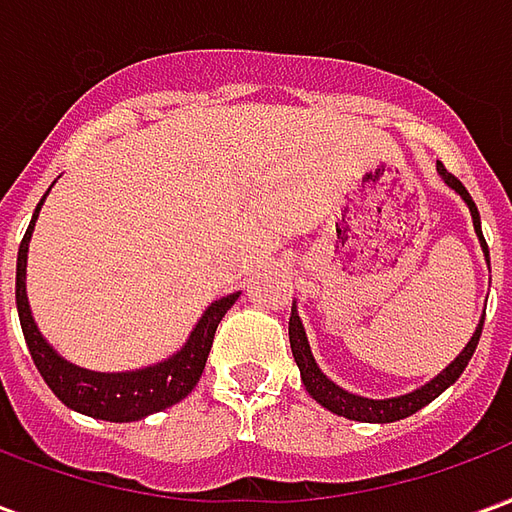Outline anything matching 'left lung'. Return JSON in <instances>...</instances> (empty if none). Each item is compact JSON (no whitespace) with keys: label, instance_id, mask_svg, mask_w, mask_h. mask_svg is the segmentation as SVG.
Returning a JSON list of instances; mask_svg holds the SVG:
<instances>
[{"label":"left lung","instance_id":"left-lung-1","mask_svg":"<svg viewBox=\"0 0 512 512\" xmlns=\"http://www.w3.org/2000/svg\"><path fill=\"white\" fill-rule=\"evenodd\" d=\"M439 169V175L444 178V183L455 189L461 194V200L469 205V211H472V222H474V233L480 238V246H483L485 252V263L491 266V257H488V244H485L483 238V227H480V213H477V205L474 200L469 197V191L463 186L461 180L450 175L444 164H436ZM483 323H485V315L480 318L477 323V329H474L472 340L466 343L461 354L455 356V362L450 367H444L439 376L428 381L425 386H419L414 392H408V395H400V397H386V400H370V397H362V395H351V392H345L343 386H337L332 378H326L321 373V367L315 362V356L310 351V343H307V334H304V326H301V318L296 307L290 312V326H288V334H290V351H293V359H296V365L301 370V381L307 386V392H310L323 408H329L332 414L337 417H345V419H356V422H397V419H406L411 414H417L419 408L428 406L430 400H436V397L447 389L450 384H455L461 373L466 370L469 365V359H472L474 348L480 343V334H483Z\"/></svg>","mask_w":512,"mask_h":512}]
</instances>
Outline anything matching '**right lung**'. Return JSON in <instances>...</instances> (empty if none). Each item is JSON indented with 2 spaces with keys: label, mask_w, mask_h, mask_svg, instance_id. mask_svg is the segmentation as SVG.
<instances>
[{
  "label": "right lung",
  "mask_w": 512,
  "mask_h": 512,
  "mask_svg": "<svg viewBox=\"0 0 512 512\" xmlns=\"http://www.w3.org/2000/svg\"><path fill=\"white\" fill-rule=\"evenodd\" d=\"M43 200H46V194H43ZM43 200L38 202V208L32 213L24 241L18 246L16 263L18 321H21V332L27 340L32 362L38 367L43 381L68 408L87 414V417L106 419V422H134V419H142L147 414H156L161 408L175 406L200 381L208 354H211L216 326L241 293H230L224 299L213 301L211 307L202 312V318L194 326V332L189 334L186 345L178 354H172L158 365L128 370V373H95V370L71 365L43 340V334L38 332V326L32 321L27 301V249Z\"/></svg>",
  "instance_id": "add662e5"
}]
</instances>
